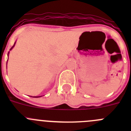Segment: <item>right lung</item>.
I'll list each match as a JSON object with an SVG mask.
<instances>
[{
	"mask_svg": "<svg viewBox=\"0 0 131 131\" xmlns=\"http://www.w3.org/2000/svg\"><path fill=\"white\" fill-rule=\"evenodd\" d=\"M15 44H16V42H15V43H14V46H13V47H12L11 48H10V50H11L12 49V48H14V47ZM8 54H9V52H8ZM6 65H7V64H6ZM41 96H33V98H39V97H41ZM31 97H32V96H31Z\"/></svg>",
	"mask_w": 131,
	"mask_h": 131,
	"instance_id": "obj_1",
	"label": "right lung"
}]
</instances>
